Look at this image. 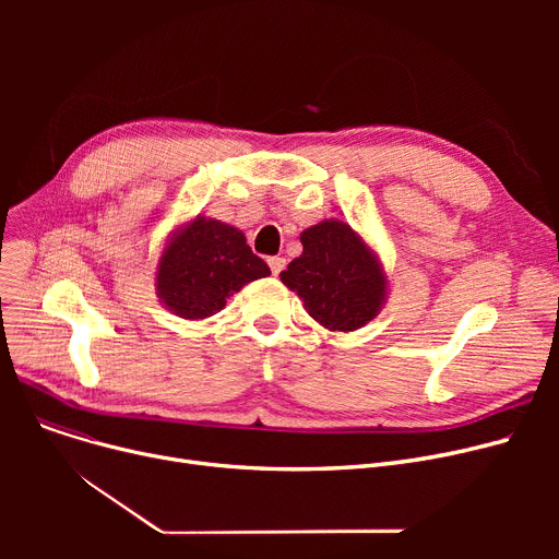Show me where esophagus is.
<instances>
[{
    "mask_svg": "<svg viewBox=\"0 0 559 559\" xmlns=\"http://www.w3.org/2000/svg\"><path fill=\"white\" fill-rule=\"evenodd\" d=\"M267 262H270V270H272V274H274V276H278V274L285 270V258L272 255Z\"/></svg>",
    "mask_w": 559,
    "mask_h": 559,
    "instance_id": "1",
    "label": "esophagus"
}]
</instances>
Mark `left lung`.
<instances>
[{"label": "left lung", "instance_id": "1", "mask_svg": "<svg viewBox=\"0 0 559 559\" xmlns=\"http://www.w3.org/2000/svg\"><path fill=\"white\" fill-rule=\"evenodd\" d=\"M301 245L281 281L317 324L350 333L376 319L388 301V276L362 235L348 222L324 219L301 233Z\"/></svg>", "mask_w": 559, "mask_h": 559}]
</instances>
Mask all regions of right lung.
Wrapping results in <instances>:
<instances>
[{
  "instance_id": "1",
  "label": "right lung",
  "mask_w": 559,
  "mask_h": 559,
  "mask_svg": "<svg viewBox=\"0 0 559 559\" xmlns=\"http://www.w3.org/2000/svg\"><path fill=\"white\" fill-rule=\"evenodd\" d=\"M270 274L240 228L197 215L167 235L156 264V295L176 317L199 321L219 312L247 283Z\"/></svg>"
}]
</instances>
